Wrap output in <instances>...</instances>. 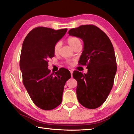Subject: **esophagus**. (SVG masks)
<instances>
[{
    "label": "esophagus",
    "mask_w": 134,
    "mask_h": 134,
    "mask_svg": "<svg viewBox=\"0 0 134 134\" xmlns=\"http://www.w3.org/2000/svg\"><path fill=\"white\" fill-rule=\"evenodd\" d=\"M70 73H71V76H72V70H70Z\"/></svg>",
    "instance_id": "obj_1"
}]
</instances>
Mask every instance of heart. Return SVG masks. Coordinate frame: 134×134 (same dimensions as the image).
Instances as JSON below:
<instances>
[{
  "instance_id": "1",
  "label": "heart",
  "mask_w": 134,
  "mask_h": 134,
  "mask_svg": "<svg viewBox=\"0 0 134 134\" xmlns=\"http://www.w3.org/2000/svg\"><path fill=\"white\" fill-rule=\"evenodd\" d=\"M67 42L68 44L70 45V47L72 48V47H73L74 45H76L77 44H78V43H80V40L76 37H70L67 39ZM60 43L59 42L56 43L54 47V54H57L58 53L59 49H60Z\"/></svg>"
}]
</instances>
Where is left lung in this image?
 Instances as JSON below:
<instances>
[{
  "mask_svg": "<svg viewBox=\"0 0 134 134\" xmlns=\"http://www.w3.org/2000/svg\"><path fill=\"white\" fill-rule=\"evenodd\" d=\"M69 35L81 38L83 51L79 65H87L86 74L74 71L77 81L79 102L88 109H96L105 102L113 87L117 66L113 45L107 35L93 25L71 29Z\"/></svg>",
  "mask_w": 134,
  "mask_h": 134,
  "instance_id": "left-lung-1",
  "label": "left lung"
}]
</instances>
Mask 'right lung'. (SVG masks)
Here are the masks:
<instances>
[{
    "label": "right lung",
    "mask_w": 134,
    "mask_h": 134,
    "mask_svg": "<svg viewBox=\"0 0 134 134\" xmlns=\"http://www.w3.org/2000/svg\"><path fill=\"white\" fill-rule=\"evenodd\" d=\"M67 31L37 27L29 32L22 44L19 65L24 85L34 103L43 110L60 105L65 82L71 77L64 68L55 74L48 69V60L54 57V45Z\"/></svg>",
    "instance_id": "add662e5"
}]
</instances>
